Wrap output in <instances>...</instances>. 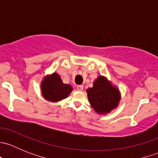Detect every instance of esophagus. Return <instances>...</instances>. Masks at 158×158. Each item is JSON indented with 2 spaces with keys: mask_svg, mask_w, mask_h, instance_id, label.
<instances>
[{
  "mask_svg": "<svg viewBox=\"0 0 158 158\" xmlns=\"http://www.w3.org/2000/svg\"><path fill=\"white\" fill-rule=\"evenodd\" d=\"M77 89L79 91H82V90H83V85H77Z\"/></svg>",
  "mask_w": 158,
  "mask_h": 158,
  "instance_id": "34e87169",
  "label": "esophagus"
}]
</instances>
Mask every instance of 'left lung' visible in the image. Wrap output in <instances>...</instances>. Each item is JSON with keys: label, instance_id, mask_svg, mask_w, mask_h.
<instances>
[{"label": "left lung", "instance_id": "1", "mask_svg": "<svg viewBox=\"0 0 158 158\" xmlns=\"http://www.w3.org/2000/svg\"><path fill=\"white\" fill-rule=\"evenodd\" d=\"M86 92L91 106L98 114L109 113L118 107L121 99L119 89L103 76H98L94 81L93 87Z\"/></svg>", "mask_w": 158, "mask_h": 158}]
</instances>
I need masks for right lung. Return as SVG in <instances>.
I'll list each match as a JSON object with an SVG mask.
<instances>
[{
	"instance_id": "add662e5",
	"label": "right lung",
	"mask_w": 158,
	"mask_h": 158,
	"mask_svg": "<svg viewBox=\"0 0 158 158\" xmlns=\"http://www.w3.org/2000/svg\"><path fill=\"white\" fill-rule=\"evenodd\" d=\"M40 87L44 98L52 102H57L67 98L73 91L71 85L63 83L60 75L56 73L46 76L41 82Z\"/></svg>"
}]
</instances>
